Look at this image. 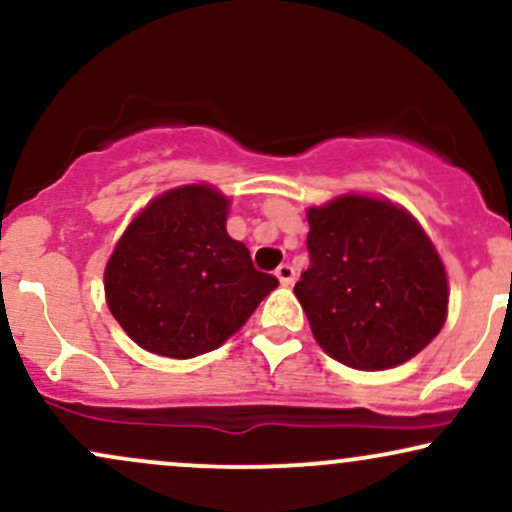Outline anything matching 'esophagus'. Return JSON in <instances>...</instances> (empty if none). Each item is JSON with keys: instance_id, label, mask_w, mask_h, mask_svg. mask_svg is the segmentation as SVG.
<instances>
[{"instance_id": "esophagus-1", "label": "esophagus", "mask_w": 512, "mask_h": 512, "mask_svg": "<svg viewBox=\"0 0 512 512\" xmlns=\"http://www.w3.org/2000/svg\"><path fill=\"white\" fill-rule=\"evenodd\" d=\"M276 279H279L281 286H291L293 279H296V272H293L291 264H279L276 267Z\"/></svg>"}]
</instances>
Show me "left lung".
Masks as SVG:
<instances>
[{"label": "left lung", "mask_w": 512, "mask_h": 512, "mask_svg": "<svg viewBox=\"0 0 512 512\" xmlns=\"http://www.w3.org/2000/svg\"><path fill=\"white\" fill-rule=\"evenodd\" d=\"M310 267L293 286L334 361L385 370L443 330L448 276L424 228L387 199L344 195L308 209Z\"/></svg>", "instance_id": "obj_1"}]
</instances>
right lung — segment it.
I'll return each mask as SVG.
<instances>
[{"label":"right lung","mask_w":512,"mask_h":512,"mask_svg":"<svg viewBox=\"0 0 512 512\" xmlns=\"http://www.w3.org/2000/svg\"><path fill=\"white\" fill-rule=\"evenodd\" d=\"M228 199L209 185L163 192L127 226L105 267L108 308L151 354L219 349L279 281L226 233Z\"/></svg>","instance_id":"1"}]
</instances>
